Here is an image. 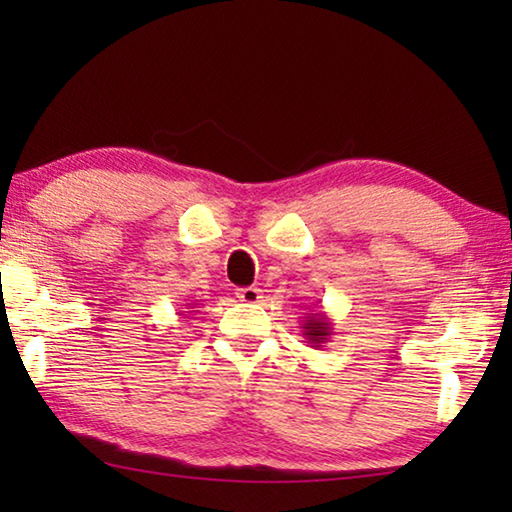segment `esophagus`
Here are the masks:
<instances>
[{
  "mask_svg": "<svg viewBox=\"0 0 512 512\" xmlns=\"http://www.w3.org/2000/svg\"><path fill=\"white\" fill-rule=\"evenodd\" d=\"M237 298L241 302H248V305H255V302L262 300V289L257 287H244V289H237Z\"/></svg>",
  "mask_w": 512,
  "mask_h": 512,
  "instance_id": "obj_1",
  "label": "esophagus"
}]
</instances>
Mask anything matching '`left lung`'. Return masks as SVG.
Instances as JSON below:
<instances>
[{"label":"left lung","instance_id":"left-lung-1","mask_svg":"<svg viewBox=\"0 0 512 512\" xmlns=\"http://www.w3.org/2000/svg\"><path fill=\"white\" fill-rule=\"evenodd\" d=\"M302 336H305L311 348H323L329 336H332V320L323 311L307 314L305 320H302Z\"/></svg>","mask_w":512,"mask_h":512}]
</instances>
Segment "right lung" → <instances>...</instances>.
<instances>
[{"mask_svg":"<svg viewBox=\"0 0 512 512\" xmlns=\"http://www.w3.org/2000/svg\"><path fill=\"white\" fill-rule=\"evenodd\" d=\"M189 314V311H185V314H180V316H187Z\"/></svg>","mask_w":512,"mask_h":512,"instance_id":"add662e5","label":"right lung"}]
</instances>
